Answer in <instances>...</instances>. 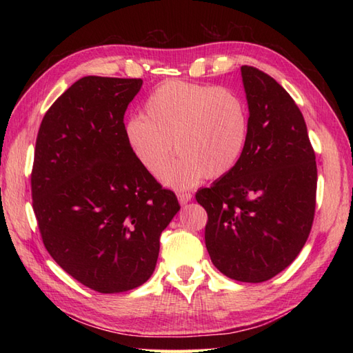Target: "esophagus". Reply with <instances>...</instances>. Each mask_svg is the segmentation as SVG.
I'll list each match as a JSON object with an SVG mask.
<instances>
[{"label":"esophagus","mask_w":353,"mask_h":353,"mask_svg":"<svg viewBox=\"0 0 353 353\" xmlns=\"http://www.w3.org/2000/svg\"><path fill=\"white\" fill-rule=\"evenodd\" d=\"M177 199H179V203L186 205V203H188V201H191L192 194L191 192H179L177 194Z\"/></svg>","instance_id":"34e87169"}]
</instances>
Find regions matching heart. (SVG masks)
I'll use <instances>...</instances> for the list:
<instances>
[{"instance_id":"heart-1","label":"heart","mask_w":353,"mask_h":353,"mask_svg":"<svg viewBox=\"0 0 353 353\" xmlns=\"http://www.w3.org/2000/svg\"><path fill=\"white\" fill-rule=\"evenodd\" d=\"M249 133V109L229 88L168 80L144 104V117H132L124 137L138 163L159 176L172 154H179L162 181L188 188L201 177L219 179L235 167Z\"/></svg>"}]
</instances>
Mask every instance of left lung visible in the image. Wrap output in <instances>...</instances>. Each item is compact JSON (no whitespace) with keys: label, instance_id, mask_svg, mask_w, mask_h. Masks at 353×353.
<instances>
[{"label":"left lung","instance_id":"obj_1","mask_svg":"<svg viewBox=\"0 0 353 353\" xmlns=\"http://www.w3.org/2000/svg\"><path fill=\"white\" fill-rule=\"evenodd\" d=\"M249 133L236 165L196 200L206 209L212 264L239 282L259 283L301 253L314 221L316 153L301 109L254 66H241Z\"/></svg>","mask_w":353,"mask_h":353}]
</instances>
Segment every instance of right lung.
Instances as JSON below:
<instances>
[{"label": "right lung", "instance_id": "1", "mask_svg": "<svg viewBox=\"0 0 353 353\" xmlns=\"http://www.w3.org/2000/svg\"><path fill=\"white\" fill-rule=\"evenodd\" d=\"M141 86V79H80L51 104L36 138L32 199L45 249L103 294L148 281L162 230L181 209L125 142L124 114Z\"/></svg>", "mask_w": 353, "mask_h": 353}]
</instances>
